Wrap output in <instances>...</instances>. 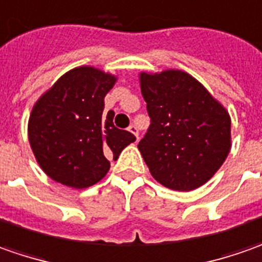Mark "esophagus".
<instances>
[{
	"instance_id": "1",
	"label": "esophagus",
	"mask_w": 262,
	"mask_h": 262,
	"mask_svg": "<svg viewBox=\"0 0 262 262\" xmlns=\"http://www.w3.org/2000/svg\"><path fill=\"white\" fill-rule=\"evenodd\" d=\"M127 130L130 132V133H133V135L136 136V140H139V132H138V127H136L135 124H130V126L127 127Z\"/></svg>"
}]
</instances>
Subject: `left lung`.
Instances as JSON below:
<instances>
[{"instance_id": "obj_1", "label": "left lung", "mask_w": 262, "mask_h": 262, "mask_svg": "<svg viewBox=\"0 0 262 262\" xmlns=\"http://www.w3.org/2000/svg\"><path fill=\"white\" fill-rule=\"evenodd\" d=\"M139 81L150 126L138 148L152 177L177 191L206 184L229 155L228 110L180 69L140 72Z\"/></svg>"}]
</instances>
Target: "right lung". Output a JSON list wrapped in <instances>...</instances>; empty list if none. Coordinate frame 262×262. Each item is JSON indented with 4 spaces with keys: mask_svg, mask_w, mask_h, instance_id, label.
<instances>
[{
    "mask_svg": "<svg viewBox=\"0 0 262 262\" xmlns=\"http://www.w3.org/2000/svg\"><path fill=\"white\" fill-rule=\"evenodd\" d=\"M117 77L94 67L68 71L40 95L29 117V142L37 164L53 181L88 188L110 169L108 158L135 142L130 132L104 117V97Z\"/></svg>",
    "mask_w": 262,
    "mask_h": 262,
    "instance_id": "add662e5",
    "label": "right lung"
}]
</instances>
